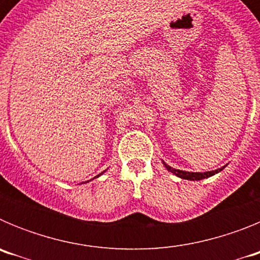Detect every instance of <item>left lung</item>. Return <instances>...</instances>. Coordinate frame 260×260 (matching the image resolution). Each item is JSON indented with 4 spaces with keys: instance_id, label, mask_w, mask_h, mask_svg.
Returning <instances> with one entry per match:
<instances>
[{
    "instance_id": "1",
    "label": "left lung",
    "mask_w": 260,
    "mask_h": 260,
    "mask_svg": "<svg viewBox=\"0 0 260 260\" xmlns=\"http://www.w3.org/2000/svg\"><path fill=\"white\" fill-rule=\"evenodd\" d=\"M162 164H164V167L167 168V171L172 172V173L176 174V176L180 177V178H182V180H189V181H201L203 180V178H208V177L213 176V174L219 173V172H221L222 169H224V167H222V168H219V169H216V171L203 172V173H201V172H185V171H180V169H174V168L165 164L164 161H162Z\"/></svg>"
}]
</instances>
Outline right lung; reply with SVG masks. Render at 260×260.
<instances>
[{
  "instance_id": "add662e5",
  "label": "right lung",
  "mask_w": 260,
  "mask_h": 260,
  "mask_svg": "<svg viewBox=\"0 0 260 260\" xmlns=\"http://www.w3.org/2000/svg\"><path fill=\"white\" fill-rule=\"evenodd\" d=\"M104 172H105V171H104ZM104 172H103V173H104ZM103 173H100V174H99V176H102V174H103ZM99 176H96V177H99ZM96 177H95V178H96Z\"/></svg>"
}]
</instances>
